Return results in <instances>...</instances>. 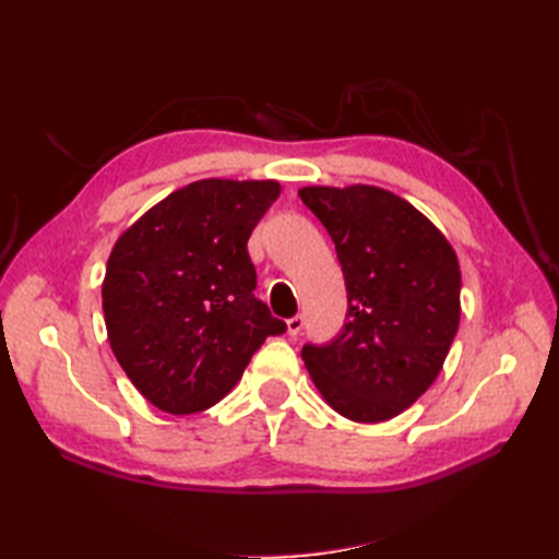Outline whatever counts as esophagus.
Masks as SVG:
<instances>
[{
    "label": "esophagus",
    "mask_w": 559,
    "mask_h": 559,
    "mask_svg": "<svg viewBox=\"0 0 559 559\" xmlns=\"http://www.w3.org/2000/svg\"><path fill=\"white\" fill-rule=\"evenodd\" d=\"M286 324H288V336H293V338H295V336H298L300 331H302V317H300V314H295V317H290V319H288Z\"/></svg>",
    "instance_id": "34e87169"
}]
</instances>
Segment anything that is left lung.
<instances>
[{"label": "left lung", "instance_id": "1", "mask_svg": "<svg viewBox=\"0 0 559 559\" xmlns=\"http://www.w3.org/2000/svg\"><path fill=\"white\" fill-rule=\"evenodd\" d=\"M298 194L334 240L348 290L341 334L302 348L307 372L343 418H396L430 389L456 336L454 247L382 187H302Z\"/></svg>", "mask_w": 559, "mask_h": 559}]
</instances>
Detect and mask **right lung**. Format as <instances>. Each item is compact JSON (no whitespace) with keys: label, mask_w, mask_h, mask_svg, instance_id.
Segmentation results:
<instances>
[{"label":"right lung","mask_w":559,"mask_h":559,"mask_svg":"<svg viewBox=\"0 0 559 559\" xmlns=\"http://www.w3.org/2000/svg\"><path fill=\"white\" fill-rule=\"evenodd\" d=\"M278 194L276 180L211 177L165 197L117 237L103 281L105 329L117 362L156 408H211L266 336L286 331L254 298L247 252Z\"/></svg>","instance_id":"1"}]
</instances>
